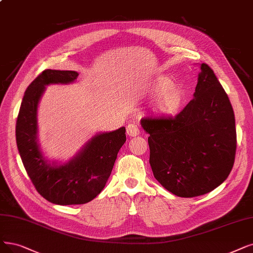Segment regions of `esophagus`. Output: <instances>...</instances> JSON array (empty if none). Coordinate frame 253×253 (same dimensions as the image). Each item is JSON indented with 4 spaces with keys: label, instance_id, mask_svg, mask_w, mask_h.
<instances>
[{
    "label": "esophagus",
    "instance_id": "obj_1",
    "mask_svg": "<svg viewBox=\"0 0 253 253\" xmlns=\"http://www.w3.org/2000/svg\"><path fill=\"white\" fill-rule=\"evenodd\" d=\"M126 134L130 137H135L140 134V128L136 124H128L126 126Z\"/></svg>",
    "mask_w": 253,
    "mask_h": 253
}]
</instances>
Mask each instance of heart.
<instances>
[{
  "instance_id": "heart-1",
  "label": "heart",
  "mask_w": 253,
  "mask_h": 253,
  "mask_svg": "<svg viewBox=\"0 0 253 253\" xmlns=\"http://www.w3.org/2000/svg\"><path fill=\"white\" fill-rule=\"evenodd\" d=\"M173 86L172 80L166 77L156 78L150 85V91L154 94H160L156 102V109L162 115H175L185 105V93Z\"/></svg>"
}]
</instances>
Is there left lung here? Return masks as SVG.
<instances>
[{
    "label": "left lung",
    "instance_id": "left-lung-1",
    "mask_svg": "<svg viewBox=\"0 0 253 253\" xmlns=\"http://www.w3.org/2000/svg\"><path fill=\"white\" fill-rule=\"evenodd\" d=\"M200 69L194 98L177 115L141 119L149 134L154 176L179 197L213 191L227 178L235 163L234 110L213 69L206 63Z\"/></svg>",
    "mask_w": 253,
    "mask_h": 253
}]
</instances>
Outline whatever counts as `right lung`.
I'll return each mask as SVG.
<instances>
[{"label":"right lung","mask_w":253,"mask_h":253,"mask_svg":"<svg viewBox=\"0 0 253 253\" xmlns=\"http://www.w3.org/2000/svg\"><path fill=\"white\" fill-rule=\"evenodd\" d=\"M74 70L45 69L27 88L16 120V144L27 173L38 193L55 205H84L94 199L112 172L126 142V127L97 134L68 163H48L37 143V107L45 86L69 84Z\"/></svg>","instance_id":"right-lung-1"}]
</instances>
